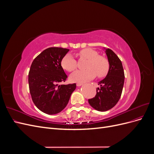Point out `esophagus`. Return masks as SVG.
<instances>
[{
    "mask_svg": "<svg viewBox=\"0 0 154 154\" xmlns=\"http://www.w3.org/2000/svg\"><path fill=\"white\" fill-rule=\"evenodd\" d=\"M83 85L82 83H76V85H77L78 87H80V86H81V85Z\"/></svg>",
    "mask_w": 154,
    "mask_h": 154,
    "instance_id": "1",
    "label": "esophagus"
}]
</instances>
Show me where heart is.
Instances as JSON below:
<instances>
[{"mask_svg": "<svg viewBox=\"0 0 154 154\" xmlns=\"http://www.w3.org/2000/svg\"><path fill=\"white\" fill-rule=\"evenodd\" d=\"M78 55L81 59L87 60L85 66L87 69L73 72L70 76L72 82L83 83L94 78L96 74L99 78L108 74L110 69L109 60L104 56L99 55L96 51L90 48L83 49L79 51ZM61 65L67 71L72 72L77 68L78 62L71 54H67L62 60Z\"/></svg>", "mask_w": 154, "mask_h": 154, "instance_id": "heart-1", "label": "heart"}]
</instances>
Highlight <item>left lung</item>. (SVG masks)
<instances>
[{
    "label": "left lung",
    "mask_w": 154,
    "mask_h": 154,
    "mask_svg": "<svg viewBox=\"0 0 154 154\" xmlns=\"http://www.w3.org/2000/svg\"><path fill=\"white\" fill-rule=\"evenodd\" d=\"M110 62V69L106 76L99 82L96 95L88 103L96 110L104 112L111 109L119 100L124 85L125 73L122 61L112 51H105Z\"/></svg>",
    "instance_id": "8db88e82"
}]
</instances>
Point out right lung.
Listing matches in <instances>:
<instances>
[{
  "label": "right lung",
  "mask_w": 154,
  "mask_h": 154,
  "mask_svg": "<svg viewBox=\"0 0 154 154\" xmlns=\"http://www.w3.org/2000/svg\"><path fill=\"white\" fill-rule=\"evenodd\" d=\"M69 51L62 48H48L31 63L28 75L31 98L37 108L45 114H55L63 110L76 88V83L58 85L67 80L61 62Z\"/></svg>",
  "instance_id": "right-lung-1"
}]
</instances>
